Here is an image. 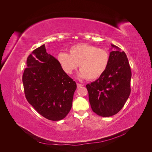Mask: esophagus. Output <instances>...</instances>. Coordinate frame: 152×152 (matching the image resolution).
Segmentation results:
<instances>
[{
    "mask_svg": "<svg viewBox=\"0 0 152 152\" xmlns=\"http://www.w3.org/2000/svg\"><path fill=\"white\" fill-rule=\"evenodd\" d=\"M84 86V85L80 84H79V83H77V86L78 88H80V87H82V86Z\"/></svg>",
    "mask_w": 152,
    "mask_h": 152,
    "instance_id": "34e87169",
    "label": "esophagus"
}]
</instances>
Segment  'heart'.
<instances>
[{"label":"heart","instance_id":"obj_1","mask_svg":"<svg viewBox=\"0 0 152 152\" xmlns=\"http://www.w3.org/2000/svg\"><path fill=\"white\" fill-rule=\"evenodd\" d=\"M57 59L63 70L67 74H72L79 65L80 70L78 77L93 80L100 77L107 70L110 55L107 50L95 45L81 44L69 49V54L59 53Z\"/></svg>","mask_w":152,"mask_h":152}]
</instances>
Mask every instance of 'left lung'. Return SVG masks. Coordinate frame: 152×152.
<instances>
[{
  "mask_svg": "<svg viewBox=\"0 0 152 152\" xmlns=\"http://www.w3.org/2000/svg\"><path fill=\"white\" fill-rule=\"evenodd\" d=\"M110 53L107 70L94 82L86 85L93 111L108 117L117 114L125 104L131 93V70L126 53L117 46Z\"/></svg>",
  "mask_w": 152,
  "mask_h": 152,
  "instance_id": "left-lung-1",
  "label": "left lung"
}]
</instances>
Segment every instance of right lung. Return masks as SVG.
<instances>
[{
    "mask_svg": "<svg viewBox=\"0 0 152 152\" xmlns=\"http://www.w3.org/2000/svg\"><path fill=\"white\" fill-rule=\"evenodd\" d=\"M22 80L27 101L44 117L60 121L70 111L77 84L44 44L27 58Z\"/></svg>",
    "mask_w": 152,
    "mask_h": 152,
    "instance_id": "1",
    "label": "right lung"
}]
</instances>
